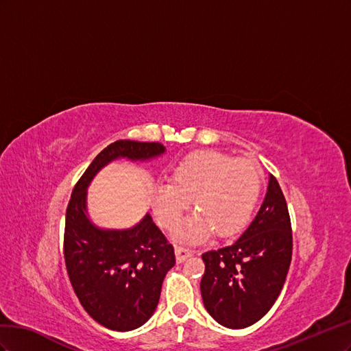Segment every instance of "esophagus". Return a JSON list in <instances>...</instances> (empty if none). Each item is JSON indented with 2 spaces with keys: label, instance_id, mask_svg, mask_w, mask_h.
<instances>
[{
  "label": "esophagus",
  "instance_id": "obj_1",
  "mask_svg": "<svg viewBox=\"0 0 351 351\" xmlns=\"http://www.w3.org/2000/svg\"><path fill=\"white\" fill-rule=\"evenodd\" d=\"M175 254H176V262L182 263V262H185L188 257H191L194 254V252H193V250H189V248H185V247H176Z\"/></svg>",
  "mask_w": 351,
  "mask_h": 351
}]
</instances>
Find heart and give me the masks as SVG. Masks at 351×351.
Returning a JSON list of instances; mask_svg holds the SVG:
<instances>
[{
    "label": "heart",
    "mask_w": 351,
    "mask_h": 351,
    "mask_svg": "<svg viewBox=\"0 0 351 351\" xmlns=\"http://www.w3.org/2000/svg\"><path fill=\"white\" fill-rule=\"evenodd\" d=\"M262 182V170L253 160L219 152L193 153L173 167L172 184L157 186L154 212L160 223L173 228L193 199L197 215L178 229V238L197 243L212 231L228 238L250 222Z\"/></svg>",
    "instance_id": "1"
}]
</instances>
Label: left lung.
Wrapping results in <instances>:
<instances>
[{
	"mask_svg": "<svg viewBox=\"0 0 351 351\" xmlns=\"http://www.w3.org/2000/svg\"><path fill=\"white\" fill-rule=\"evenodd\" d=\"M293 256L291 219L281 186L269 176L254 220L231 245L202 256L204 307L216 322L241 329L262 319L281 294Z\"/></svg>",
	"mask_w": 351,
	"mask_h": 351,
	"instance_id": "left-lung-1",
	"label": "left lung"
}]
</instances>
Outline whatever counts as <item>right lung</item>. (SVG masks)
Here are the masks:
<instances>
[{
  "label": "right lung",
  "mask_w": 351,
  "mask_h": 351,
  "mask_svg": "<svg viewBox=\"0 0 351 351\" xmlns=\"http://www.w3.org/2000/svg\"><path fill=\"white\" fill-rule=\"evenodd\" d=\"M160 143L120 139L107 145L76 182L66 210L64 262L79 302L99 325L132 331L152 317L163 279L175 265L173 245L149 215L131 229L97 228L86 216V188L116 158L162 156Z\"/></svg>",
  "instance_id": "right-lung-1"
}]
</instances>
